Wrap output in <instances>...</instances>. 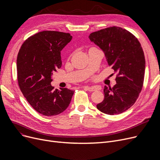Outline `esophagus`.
Masks as SVG:
<instances>
[{"label": "esophagus", "mask_w": 160, "mask_h": 160, "mask_svg": "<svg viewBox=\"0 0 160 160\" xmlns=\"http://www.w3.org/2000/svg\"><path fill=\"white\" fill-rule=\"evenodd\" d=\"M85 88L89 91H95L98 89V88L95 86H86L85 87Z\"/></svg>", "instance_id": "1"}]
</instances>
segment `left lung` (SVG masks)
<instances>
[{
	"label": "left lung",
	"mask_w": 160,
	"mask_h": 160,
	"mask_svg": "<svg viewBox=\"0 0 160 160\" xmlns=\"http://www.w3.org/2000/svg\"><path fill=\"white\" fill-rule=\"evenodd\" d=\"M89 38L103 50L108 65L117 72V83L113 88L105 86L104 99L97 108L108 115L121 113L136 102L143 86V50L136 36L121 27L100 30Z\"/></svg>",
	"instance_id": "8db88e82"
}]
</instances>
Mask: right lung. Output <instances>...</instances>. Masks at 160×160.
<instances>
[{"instance_id":"add662e5","label":"right lung","mask_w":160,"mask_h":160,"mask_svg":"<svg viewBox=\"0 0 160 160\" xmlns=\"http://www.w3.org/2000/svg\"><path fill=\"white\" fill-rule=\"evenodd\" d=\"M69 33L43 31L22 43L17 58L19 88L28 103L38 113L54 116L69 106L74 91L54 89L52 72L61 68V50L71 41Z\"/></svg>"}]
</instances>
